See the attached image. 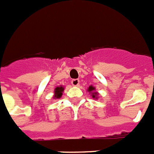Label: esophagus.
<instances>
[{
	"label": "esophagus",
	"mask_w": 154,
	"mask_h": 154,
	"mask_svg": "<svg viewBox=\"0 0 154 154\" xmlns=\"http://www.w3.org/2000/svg\"><path fill=\"white\" fill-rule=\"evenodd\" d=\"M71 84L73 86H78L80 84V81L78 79H73V81H71Z\"/></svg>",
	"instance_id": "obj_1"
}]
</instances>
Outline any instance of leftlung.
<instances>
[{
    "instance_id": "1",
    "label": "left lung",
    "mask_w": 154,
    "mask_h": 154,
    "mask_svg": "<svg viewBox=\"0 0 154 154\" xmlns=\"http://www.w3.org/2000/svg\"><path fill=\"white\" fill-rule=\"evenodd\" d=\"M88 91L90 94H91V97H92L93 99H99V97H98V95H99V93H98V91H96V90H95V88L93 87L92 85H90L88 87Z\"/></svg>"
}]
</instances>
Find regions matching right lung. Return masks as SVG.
<instances>
[{
  "instance_id": "right-lung-1",
  "label": "right lung",
  "mask_w": 154,
  "mask_h": 154,
  "mask_svg": "<svg viewBox=\"0 0 154 154\" xmlns=\"http://www.w3.org/2000/svg\"><path fill=\"white\" fill-rule=\"evenodd\" d=\"M64 91V87L63 85H60V86H58L55 88L54 90V95H53V98L55 99H60L63 95V92Z\"/></svg>"
}]
</instances>
